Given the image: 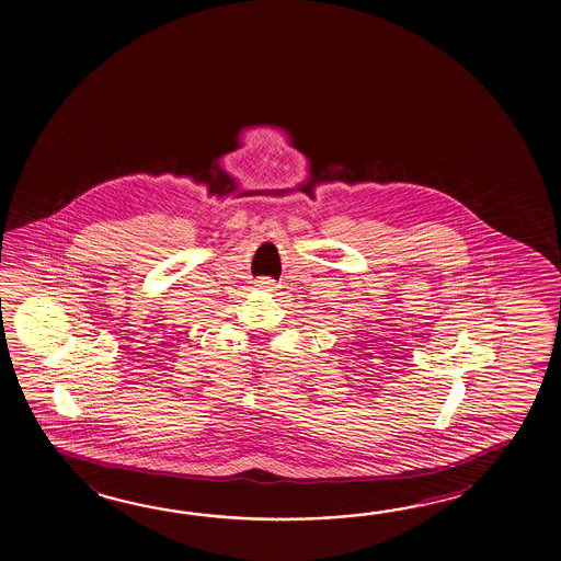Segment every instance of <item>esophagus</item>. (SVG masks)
<instances>
[{
    "instance_id": "obj_1",
    "label": "esophagus",
    "mask_w": 561,
    "mask_h": 561,
    "mask_svg": "<svg viewBox=\"0 0 561 561\" xmlns=\"http://www.w3.org/2000/svg\"><path fill=\"white\" fill-rule=\"evenodd\" d=\"M256 288H261V290H266V293H276L278 290V283L276 280H273V278H259L256 280Z\"/></svg>"
}]
</instances>
